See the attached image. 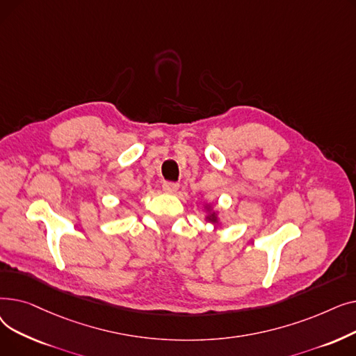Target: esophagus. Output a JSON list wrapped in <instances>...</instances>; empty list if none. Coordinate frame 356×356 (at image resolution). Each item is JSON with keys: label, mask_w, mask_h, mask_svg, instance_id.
Here are the masks:
<instances>
[{"label": "esophagus", "mask_w": 356, "mask_h": 356, "mask_svg": "<svg viewBox=\"0 0 356 356\" xmlns=\"http://www.w3.org/2000/svg\"><path fill=\"white\" fill-rule=\"evenodd\" d=\"M179 189V184L177 183H173V181H165L163 184V192L165 193H176Z\"/></svg>", "instance_id": "34e87169"}]
</instances>
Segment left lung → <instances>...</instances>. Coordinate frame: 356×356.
Listing matches in <instances>:
<instances>
[{
	"label": "left lung",
	"mask_w": 356,
	"mask_h": 356,
	"mask_svg": "<svg viewBox=\"0 0 356 356\" xmlns=\"http://www.w3.org/2000/svg\"><path fill=\"white\" fill-rule=\"evenodd\" d=\"M203 212H204V222H209L212 225H220V211L215 209L211 202L203 203Z\"/></svg>",
	"instance_id": "1"
}]
</instances>
